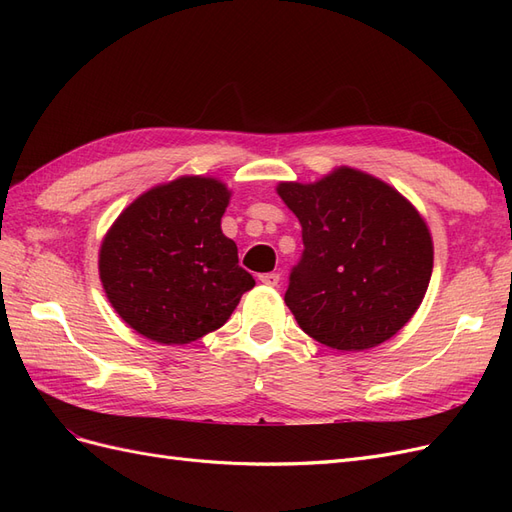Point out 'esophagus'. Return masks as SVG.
Listing matches in <instances>:
<instances>
[{
    "label": "esophagus",
    "instance_id": "1",
    "mask_svg": "<svg viewBox=\"0 0 512 512\" xmlns=\"http://www.w3.org/2000/svg\"><path fill=\"white\" fill-rule=\"evenodd\" d=\"M258 280H260L262 284H265V286H277V284H280V273H275V271H271V273H260Z\"/></svg>",
    "mask_w": 512,
    "mask_h": 512
}]
</instances>
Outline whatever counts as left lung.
I'll return each mask as SVG.
<instances>
[{
    "label": "left lung",
    "instance_id": "obj_1",
    "mask_svg": "<svg viewBox=\"0 0 512 512\" xmlns=\"http://www.w3.org/2000/svg\"><path fill=\"white\" fill-rule=\"evenodd\" d=\"M301 222L303 254L284 301L316 342L342 352L391 339L421 305L433 245L418 211L391 185L339 168L318 183H280Z\"/></svg>",
    "mask_w": 512,
    "mask_h": 512
}]
</instances>
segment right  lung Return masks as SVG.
I'll return each instance as SVG.
<instances>
[{
  "mask_svg": "<svg viewBox=\"0 0 512 512\" xmlns=\"http://www.w3.org/2000/svg\"><path fill=\"white\" fill-rule=\"evenodd\" d=\"M226 185L181 177L123 211L100 250V280L115 312L158 344H190L235 312L254 277L220 228Z\"/></svg>",
  "mask_w": 512,
  "mask_h": 512,
  "instance_id": "add662e5",
  "label": "right lung"
}]
</instances>
